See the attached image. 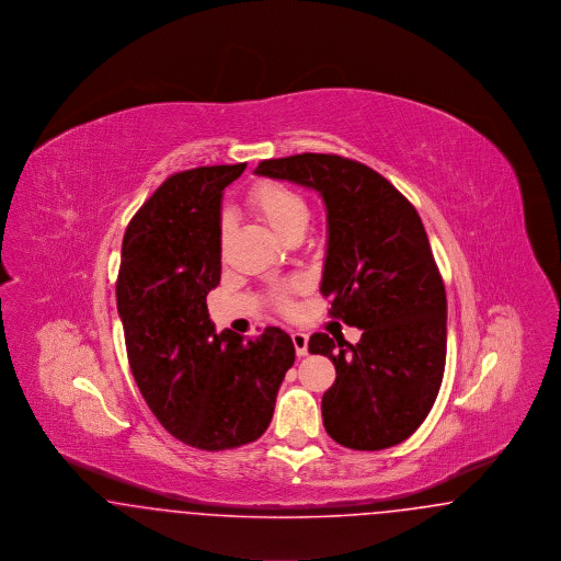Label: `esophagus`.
<instances>
[{
    "label": "esophagus",
    "mask_w": 561,
    "mask_h": 561,
    "mask_svg": "<svg viewBox=\"0 0 561 561\" xmlns=\"http://www.w3.org/2000/svg\"><path fill=\"white\" fill-rule=\"evenodd\" d=\"M293 343L298 357L307 355V351H309V336H307V334H302V332H293Z\"/></svg>",
    "instance_id": "obj_1"
}]
</instances>
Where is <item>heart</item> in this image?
Returning <instances> with one entry per match:
<instances>
[{
	"mask_svg": "<svg viewBox=\"0 0 561 561\" xmlns=\"http://www.w3.org/2000/svg\"><path fill=\"white\" fill-rule=\"evenodd\" d=\"M250 210L263 218L268 227L282 238L288 240L296 233H302L309 225V206L307 199L284 183L261 181L248 193ZM229 236V220H222L220 241Z\"/></svg>",
	"mask_w": 561,
	"mask_h": 561,
	"instance_id": "1",
	"label": "heart"
}]
</instances>
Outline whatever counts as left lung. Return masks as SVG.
<instances>
[{"label": "left lung", "instance_id": "8db88e82", "mask_svg": "<svg viewBox=\"0 0 561 561\" xmlns=\"http://www.w3.org/2000/svg\"><path fill=\"white\" fill-rule=\"evenodd\" d=\"M259 176L316 188L328 245L320 290L359 343L318 332L309 351L332 359L321 398L328 435L351 450H385L427 419L446 366V288L423 220L373 168L328 153L265 160Z\"/></svg>", "mask_w": 561, "mask_h": 561}]
</instances>
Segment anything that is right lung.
Wrapping results in <instances>:
<instances>
[{
  "label": "right lung",
  "mask_w": 561,
  "mask_h": 561,
  "mask_svg": "<svg viewBox=\"0 0 561 561\" xmlns=\"http://www.w3.org/2000/svg\"><path fill=\"white\" fill-rule=\"evenodd\" d=\"M245 163L172 174L138 213L117 275L134 380L168 433L199 450L259 439L293 368V339L268 325L216 332L206 296L220 282V199Z\"/></svg>",
  "instance_id": "1"
}]
</instances>
